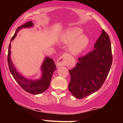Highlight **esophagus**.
<instances>
[{"mask_svg":"<svg viewBox=\"0 0 123 123\" xmlns=\"http://www.w3.org/2000/svg\"><path fill=\"white\" fill-rule=\"evenodd\" d=\"M66 61H67V57L65 55H63L61 57L59 58L58 60H57V62H56V65L58 67L59 66H65L66 65Z\"/></svg>","mask_w":123,"mask_h":123,"instance_id":"obj_1","label":"esophagus"}]
</instances>
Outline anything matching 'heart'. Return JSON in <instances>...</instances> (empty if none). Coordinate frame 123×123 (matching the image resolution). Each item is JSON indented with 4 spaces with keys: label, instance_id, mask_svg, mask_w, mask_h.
Instances as JSON below:
<instances>
[{
    "label": "heart",
    "instance_id": "heart-1",
    "mask_svg": "<svg viewBox=\"0 0 123 123\" xmlns=\"http://www.w3.org/2000/svg\"><path fill=\"white\" fill-rule=\"evenodd\" d=\"M83 29L73 28L68 29L62 35L61 40L65 44H69V50L73 55H77L84 51L89 44L88 37L82 34Z\"/></svg>",
    "mask_w": 123,
    "mask_h": 123
}]
</instances>
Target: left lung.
Instances as JSON below:
<instances>
[{
  "label": "left lung",
  "mask_w": 123,
  "mask_h": 123,
  "mask_svg": "<svg viewBox=\"0 0 123 123\" xmlns=\"http://www.w3.org/2000/svg\"><path fill=\"white\" fill-rule=\"evenodd\" d=\"M112 60L111 40L102 29L92 51L79 58L75 67L69 70L68 88L73 96L82 99L98 91L108 75Z\"/></svg>",
  "instance_id": "left-lung-1"
}]
</instances>
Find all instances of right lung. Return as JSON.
Returning a JSON list of instances; mask_svg holds the SVG:
<instances>
[{"instance_id":"add662e5","label":"right lung","mask_w":123,"mask_h":123,"mask_svg":"<svg viewBox=\"0 0 123 123\" xmlns=\"http://www.w3.org/2000/svg\"><path fill=\"white\" fill-rule=\"evenodd\" d=\"M33 26V24L32 21H29L22 25V26L18 27L17 30L15 31L14 35L11 39V42H12L15 39L19 30L24 28H29ZM10 50L11 43L8 46L7 57L8 65L10 71L15 81L22 87V88H23L26 92L31 94L36 95L44 92L50 86L51 79L53 77L54 72L57 69L53 59L47 57H45L40 67L42 72H41L40 78L37 79H29L18 72L16 68L14 66L11 58Z\"/></svg>"}]
</instances>
